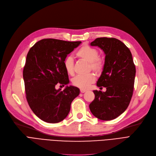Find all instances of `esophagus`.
<instances>
[{
  "label": "esophagus",
  "instance_id": "34e87169",
  "mask_svg": "<svg viewBox=\"0 0 156 156\" xmlns=\"http://www.w3.org/2000/svg\"><path fill=\"white\" fill-rule=\"evenodd\" d=\"M86 91H87V90H85V89H80V92H81L82 93H85Z\"/></svg>",
  "mask_w": 156,
  "mask_h": 156
}]
</instances>
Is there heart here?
Returning <instances> with one entry per match:
<instances>
[{
	"label": "heart",
	"mask_w": 156,
	"mask_h": 156,
	"mask_svg": "<svg viewBox=\"0 0 156 156\" xmlns=\"http://www.w3.org/2000/svg\"><path fill=\"white\" fill-rule=\"evenodd\" d=\"M76 55L83 60L89 63V69L94 71L96 73H100L104 67V62L101 58L99 56V51L97 49L91 47L88 45H85L80 48L76 52ZM63 65L66 71L69 75H73L74 71V61L71 56H67L63 62ZM96 77L93 73H89L86 75H79L74 77L72 82L76 87L82 89H85L89 87V86L95 82Z\"/></svg>",
	"instance_id": "heart-1"
}]
</instances>
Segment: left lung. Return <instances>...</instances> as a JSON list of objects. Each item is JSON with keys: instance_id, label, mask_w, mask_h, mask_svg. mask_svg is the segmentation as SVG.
Returning <instances> with one entry per match:
<instances>
[{"instance_id": "1", "label": "left lung", "mask_w": 156, "mask_h": 156, "mask_svg": "<svg viewBox=\"0 0 156 156\" xmlns=\"http://www.w3.org/2000/svg\"><path fill=\"white\" fill-rule=\"evenodd\" d=\"M105 54V64L98 87L105 92L93 90L95 98L89 105L95 117L108 121L118 117L127 108L134 90L136 67L131 52L125 44L115 38L101 37L90 43Z\"/></svg>"}]
</instances>
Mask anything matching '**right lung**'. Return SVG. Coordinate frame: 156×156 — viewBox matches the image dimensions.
Segmentation results:
<instances>
[{
	"mask_svg": "<svg viewBox=\"0 0 156 156\" xmlns=\"http://www.w3.org/2000/svg\"><path fill=\"white\" fill-rule=\"evenodd\" d=\"M81 43L45 38L28 52L23 70L26 97L34 114L44 122H62L70 111L72 101L80 94V89L74 86H66L63 90H56L55 86L69 83L63 62Z\"/></svg>",
	"mask_w": 156,
	"mask_h": 156,
	"instance_id": "add662e5",
	"label": "right lung"
}]
</instances>
